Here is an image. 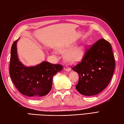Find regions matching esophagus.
I'll return each instance as SVG.
<instances>
[{
	"instance_id": "esophagus-1",
	"label": "esophagus",
	"mask_w": 124,
	"mask_h": 124,
	"mask_svg": "<svg viewBox=\"0 0 124 124\" xmlns=\"http://www.w3.org/2000/svg\"><path fill=\"white\" fill-rule=\"evenodd\" d=\"M64 70L66 71H70L71 70V69L70 68H69L67 66H65V67L64 68Z\"/></svg>"
}]
</instances>
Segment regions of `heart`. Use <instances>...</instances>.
<instances>
[{
    "label": "heart",
    "instance_id": "b5f03b06",
    "mask_svg": "<svg viewBox=\"0 0 124 124\" xmlns=\"http://www.w3.org/2000/svg\"><path fill=\"white\" fill-rule=\"evenodd\" d=\"M70 48V47H61L58 48L57 50L59 53H64ZM86 47L85 45H82L68 50L64 56L66 62L70 64H76L79 62L84 57L86 52Z\"/></svg>",
    "mask_w": 124,
    "mask_h": 124
}]
</instances>
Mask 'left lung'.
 I'll return each instance as SVG.
<instances>
[{"instance_id":"left-lung-1","label":"left lung","mask_w":124,"mask_h":124,"mask_svg":"<svg viewBox=\"0 0 124 124\" xmlns=\"http://www.w3.org/2000/svg\"><path fill=\"white\" fill-rule=\"evenodd\" d=\"M115 62L109 42L102 38L87 50L81 62L71 69L79 75L76 88L81 94L93 96L109 84Z\"/></svg>"}]
</instances>
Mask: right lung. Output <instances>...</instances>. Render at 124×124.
<instances>
[{"label": "right lung", "instance_id": "obj_1", "mask_svg": "<svg viewBox=\"0 0 124 124\" xmlns=\"http://www.w3.org/2000/svg\"><path fill=\"white\" fill-rule=\"evenodd\" d=\"M18 40L14 42L11 49L9 74L12 81L19 92L28 97L37 98L46 95L52 89L54 76L62 70V66L43 62L27 67L18 57Z\"/></svg>", "mask_w": 124, "mask_h": 124}]
</instances>
